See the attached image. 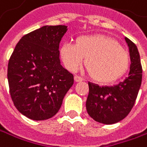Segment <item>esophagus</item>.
Masks as SVG:
<instances>
[{"mask_svg":"<svg viewBox=\"0 0 147 147\" xmlns=\"http://www.w3.org/2000/svg\"><path fill=\"white\" fill-rule=\"evenodd\" d=\"M74 80H75L76 82H80V81H82L83 79H82L81 77H80L79 75H75V76H74Z\"/></svg>","mask_w":147,"mask_h":147,"instance_id":"1","label":"esophagus"}]
</instances>
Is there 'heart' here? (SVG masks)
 <instances>
[{"instance_id":"heart-1","label":"heart","mask_w":147,"mask_h":147,"mask_svg":"<svg viewBox=\"0 0 147 147\" xmlns=\"http://www.w3.org/2000/svg\"><path fill=\"white\" fill-rule=\"evenodd\" d=\"M60 54L66 67L76 71L83 63L94 80L110 83L119 79L129 67L128 52L115 40L102 35H83L73 42L64 43Z\"/></svg>"}]
</instances>
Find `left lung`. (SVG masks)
I'll return each instance as SVG.
<instances>
[{
  "label": "left lung",
  "mask_w": 147,
  "mask_h": 147,
  "mask_svg": "<svg viewBox=\"0 0 147 147\" xmlns=\"http://www.w3.org/2000/svg\"><path fill=\"white\" fill-rule=\"evenodd\" d=\"M125 40L129 47L130 72L122 82L111 86H100L88 82L89 94L86 107L89 116L95 121L111 125L125 119L135 103L142 81V67L136 45L128 38Z\"/></svg>",
  "instance_id": "1"
}]
</instances>
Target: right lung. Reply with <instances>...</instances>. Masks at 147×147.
I'll list each match as a JSON object with an SVG mask.
<instances>
[{"label":"right lung","mask_w":147,"mask_h":147,"mask_svg":"<svg viewBox=\"0 0 147 147\" xmlns=\"http://www.w3.org/2000/svg\"><path fill=\"white\" fill-rule=\"evenodd\" d=\"M67 27L43 26L24 35L8 61L7 80L12 100L33 120L52 118L74 84V75L60 61L59 45Z\"/></svg>","instance_id":"add662e5"}]
</instances>
